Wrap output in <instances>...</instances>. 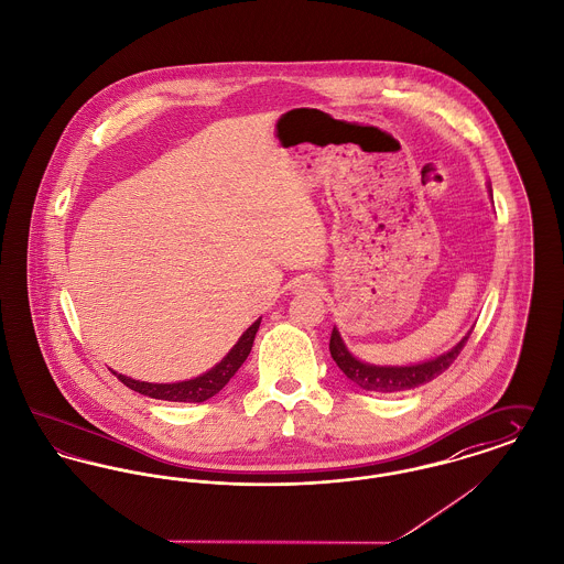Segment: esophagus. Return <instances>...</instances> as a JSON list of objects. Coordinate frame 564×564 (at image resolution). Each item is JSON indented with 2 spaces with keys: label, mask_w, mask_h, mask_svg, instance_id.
Segmentation results:
<instances>
[{
  "label": "esophagus",
  "mask_w": 564,
  "mask_h": 564,
  "mask_svg": "<svg viewBox=\"0 0 564 564\" xmlns=\"http://www.w3.org/2000/svg\"><path fill=\"white\" fill-rule=\"evenodd\" d=\"M318 289V280L312 275H301L300 280L295 282V291L297 293H312Z\"/></svg>",
  "instance_id": "obj_1"
}]
</instances>
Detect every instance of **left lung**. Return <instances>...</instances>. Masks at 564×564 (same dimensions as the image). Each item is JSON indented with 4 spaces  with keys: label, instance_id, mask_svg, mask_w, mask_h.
<instances>
[{
    "label": "left lung",
    "instance_id": "1",
    "mask_svg": "<svg viewBox=\"0 0 564 564\" xmlns=\"http://www.w3.org/2000/svg\"><path fill=\"white\" fill-rule=\"evenodd\" d=\"M470 334L473 332H468L464 338L459 339L449 352H445V355H441L432 361L416 364V366H404V368L361 364L359 359H355L348 352V348L344 346L336 327L332 332L329 350H332V357L338 364L339 370L346 375V378H350L357 387H361L366 391H375V393H398V391H406V389H414L419 384H425V382L434 380L436 376L443 375L451 364L457 359V355L462 352V348L470 338Z\"/></svg>",
    "mask_w": 564,
    "mask_h": 564
}]
</instances>
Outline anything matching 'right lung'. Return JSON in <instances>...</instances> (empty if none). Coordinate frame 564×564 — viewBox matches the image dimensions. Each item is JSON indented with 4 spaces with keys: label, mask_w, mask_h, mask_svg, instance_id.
I'll return each mask as SVG.
<instances>
[{
    "label": "right lung",
    "mask_w": 564,
    "mask_h": 564,
    "mask_svg": "<svg viewBox=\"0 0 564 564\" xmlns=\"http://www.w3.org/2000/svg\"><path fill=\"white\" fill-rule=\"evenodd\" d=\"M261 318L257 323H252L246 334L239 338V341L230 348V352L226 355L225 359L212 368L205 375L196 376L192 380H182V382H145V380H134L123 375H115L126 387H130L132 391H139L143 395H150L155 400H166V402H205L209 398H214L226 382L235 376V372L241 368V364L248 359L252 344H254V336L259 332Z\"/></svg>",
    "instance_id": "1"
}]
</instances>
